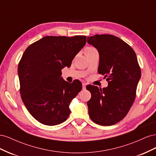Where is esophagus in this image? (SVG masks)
Instances as JSON below:
<instances>
[{
    "mask_svg": "<svg viewBox=\"0 0 156 156\" xmlns=\"http://www.w3.org/2000/svg\"><path fill=\"white\" fill-rule=\"evenodd\" d=\"M86 86H87V84L86 83H83V90H84V89H85L86 88Z\"/></svg>",
    "mask_w": 156,
    "mask_h": 156,
    "instance_id": "esophagus-1",
    "label": "esophagus"
}]
</instances>
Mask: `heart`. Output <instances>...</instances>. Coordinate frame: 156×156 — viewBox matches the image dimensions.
Segmentation results:
<instances>
[{"instance_id": "obj_1", "label": "heart", "mask_w": 156, "mask_h": 156, "mask_svg": "<svg viewBox=\"0 0 156 156\" xmlns=\"http://www.w3.org/2000/svg\"><path fill=\"white\" fill-rule=\"evenodd\" d=\"M93 50H96V49L94 48H92V47H89V48H87L85 50V51H93Z\"/></svg>"}]
</instances>
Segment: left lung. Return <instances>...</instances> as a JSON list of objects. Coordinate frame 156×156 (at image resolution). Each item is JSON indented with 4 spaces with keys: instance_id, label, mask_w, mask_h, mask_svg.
Returning <instances> with one entry per match:
<instances>
[{
    "instance_id": "left-lung-1",
    "label": "left lung",
    "mask_w": 156,
    "mask_h": 156,
    "mask_svg": "<svg viewBox=\"0 0 156 156\" xmlns=\"http://www.w3.org/2000/svg\"><path fill=\"white\" fill-rule=\"evenodd\" d=\"M87 42L98 51V72L108 81L103 89L87 88L91 93L87 102L89 116L97 124L114 125L126 116L135 101L141 76L137 58L128 44L113 35L96 34L88 37Z\"/></svg>"
}]
</instances>
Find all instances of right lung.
<instances>
[{
    "instance_id": "obj_1",
    "label": "right lung",
    "mask_w": 156,
    "mask_h": 156,
    "mask_svg": "<svg viewBox=\"0 0 156 156\" xmlns=\"http://www.w3.org/2000/svg\"><path fill=\"white\" fill-rule=\"evenodd\" d=\"M86 42L85 36H48L25 51L18 65L20 94L27 110L40 123L55 126L69 117V104L82 84L64 81L61 69L71 66Z\"/></svg>"
}]
</instances>
